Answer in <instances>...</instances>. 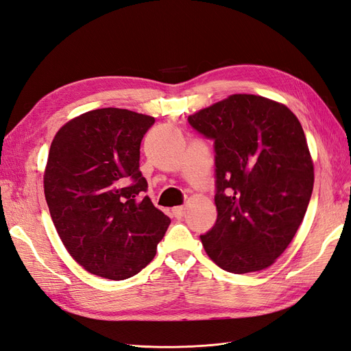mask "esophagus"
Returning a JSON list of instances; mask_svg holds the SVG:
<instances>
[{"label": "esophagus", "instance_id": "obj_1", "mask_svg": "<svg viewBox=\"0 0 351 351\" xmlns=\"http://www.w3.org/2000/svg\"><path fill=\"white\" fill-rule=\"evenodd\" d=\"M184 212H186L184 206H176V208H173V215L176 218H182L184 215Z\"/></svg>", "mask_w": 351, "mask_h": 351}]
</instances>
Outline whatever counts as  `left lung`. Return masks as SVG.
<instances>
[{"instance_id": "left-lung-1", "label": "left lung", "mask_w": 351, "mask_h": 351, "mask_svg": "<svg viewBox=\"0 0 351 351\" xmlns=\"http://www.w3.org/2000/svg\"><path fill=\"white\" fill-rule=\"evenodd\" d=\"M189 123L215 141L218 217L200 236L206 254L232 274L271 267L299 230L313 190L299 119L281 102L236 93Z\"/></svg>"}]
</instances>
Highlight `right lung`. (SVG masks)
Instances as JSON below:
<instances>
[{
    "mask_svg": "<svg viewBox=\"0 0 351 351\" xmlns=\"http://www.w3.org/2000/svg\"><path fill=\"white\" fill-rule=\"evenodd\" d=\"M151 115L121 108L88 111L54 136L44 192L58 236L88 272L125 280L156 253L169 219L145 196L141 142Z\"/></svg>",
    "mask_w": 351,
    "mask_h": 351,
    "instance_id": "obj_1",
    "label": "right lung"
}]
</instances>
